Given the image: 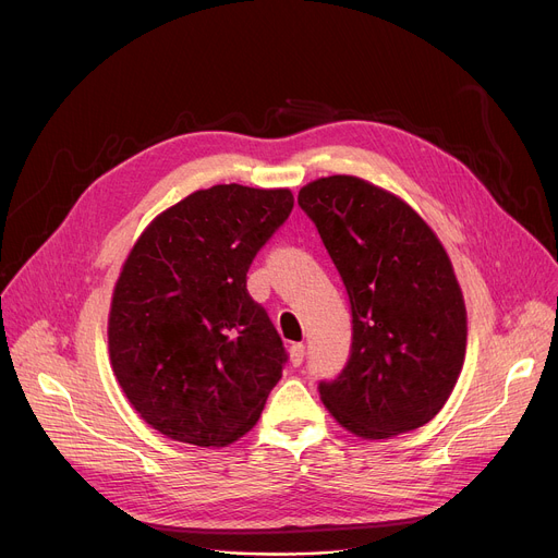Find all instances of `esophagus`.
<instances>
[{
    "label": "esophagus",
    "mask_w": 558,
    "mask_h": 558,
    "mask_svg": "<svg viewBox=\"0 0 558 558\" xmlns=\"http://www.w3.org/2000/svg\"><path fill=\"white\" fill-rule=\"evenodd\" d=\"M289 359L293 365H301L305 361V345L303 343H293L289 348Z\"/></svg>",
    "instance_id": "obj_1"
}]
</instances>
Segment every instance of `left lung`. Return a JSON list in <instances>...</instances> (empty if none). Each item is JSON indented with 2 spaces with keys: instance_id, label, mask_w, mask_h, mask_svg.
Returning a JSON list of instances; mask_svg holds the SVG:
<instances>
[{
  "instance_id": "obj_1",
  "label": "left lung",
  "mask_w": 558,
  "mask_h": 558,
  "mask_svg": "<svg viewBox=\"0 0 558 558\" xmlns=\"http://www.w3.org/2000/svg\"><path fill=\"white\" fill-rule=\"evenodd\" d=\"M299 206L352 310L350 359L337 379L318 384L325 408L365 439L428 424L466 352V310L447 251L411 206L359 177L316 179Z\"/></svg>"
}]
</instances>
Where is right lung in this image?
Returning <instances> with one entry per match:
<instances>
[{"label": "right lung", "mask_w": 558, "mask_h": 558, "mask_svg": "<svg viewBox=\"0 0 558 558\" xmlns=\"http://www.w3.org/2000/svg\"><path fill=\"white\" fill-rule=\"evenodd\" d=\"M291 208L287 189L213 185L163 210L130 251L109 310V359L161 435L227 447L259 420L287 350L246 271Z\"/></svg>", "instance_id": "add662e5"}]
</instances>
